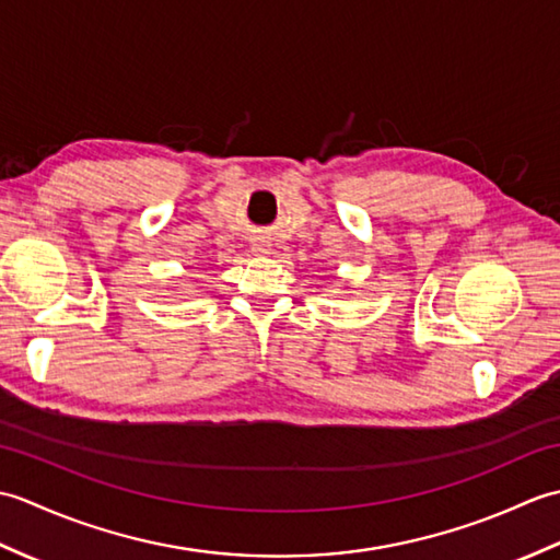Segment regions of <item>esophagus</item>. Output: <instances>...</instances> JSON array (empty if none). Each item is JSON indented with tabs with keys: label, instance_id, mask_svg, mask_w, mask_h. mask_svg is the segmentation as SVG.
Listing matches in <instances>:
<instances>
[{
	"label": "esophagus",
	"instance_id": "34e87169",
	"mask_svg": "<svg viewBox=\"0 0 560 560\" xmlns=\"http://www.w3.org/2000/svg\"><path fill=\"white\" fill-rule=\"evenodd\" d=\"M267 243L265 241H255V253H259V255H265L267 253Z\"/></svg>",
	"mask_w": 560,
	"mask_h": 560
}]
</instances>
